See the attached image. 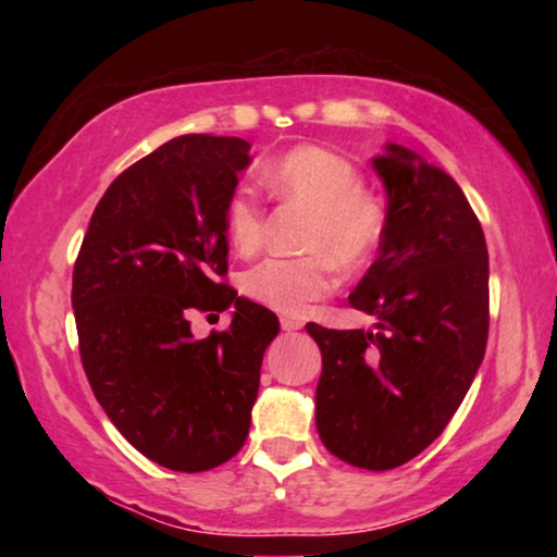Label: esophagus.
<instances>
[{
	"label": "esophagus",
	"instance_id": "34e87169",
	"mask_svg": "<svg viewBox=\"0 0 557 557\" xmlns=\"http://www.w3.org/2000/svg\"><path fill=\"white\" fill-rule=\"evenodd\" d=\"M301 319H292V317H281V330H286V332H296V330H301Z\"/></svg>",
	"mask_w": 557,
	"mask_h": 557
}]
</instances>
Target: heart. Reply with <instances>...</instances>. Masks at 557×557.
Segmentation results:
<instances>
[{"instance_id":"1","label":"heart","mask_w":557,"mask_h":557,"mask_svg":"<svg viewBox=\"0 0 557 557\" xmlns=\"http://www.w3.org/2000/svg\"><path fill=\"white\" fill-rule=\"evenodd\" d=\"M261 185L278 202L309 210L299 258H265L243 278V292L258 304L301 317L309 304L337 284L342 269H362L377 256L391 227V208L375 189L362 187L360 170L337 151L299 144L261 170ZM263 205L246 185L235 187L225 202V231L233 248L248 256L261 248Z\"/></svg>"}]
</instances>
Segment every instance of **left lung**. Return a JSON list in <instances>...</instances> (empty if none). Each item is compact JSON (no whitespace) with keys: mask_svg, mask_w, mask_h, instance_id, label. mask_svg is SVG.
I'll return each instance as SVG.
<instances>
[{"mask_svg":"<svg viewBox=\"0 0 557 557\" xmlns=\"http://www.w3.org/2000/svg\"><path fill=\"white\" fill-rule=\"evenodd\" d=\"M383 177L391 227L349 307L375 332L307 324L322 349L317 431L337 459L387 471L441 436L484 360L490 253L461 187L398 144Z\"/></svg>","mask_w":557,"mask_h":557,"instance_id":"8db88e82","label":"left lung"}]
</instances>
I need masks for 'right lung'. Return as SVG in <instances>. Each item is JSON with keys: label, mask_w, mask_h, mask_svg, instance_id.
<instances>
[{"label": "right lung", "mask_w": 557, "mask_h": 557, "mask_svg": "<svg viewBox=\"0 0 557 557\" xmlns=\"http://www.w3.org/2000/svg\"><path fill=\"white\" fill-rule=\"evenodd\" d=\"M250 144L187 134L119 174L96 205L73 269L86 377L136 451L172 471L215 469L246 444L278 317L227 286L225 202ZM234 307L195 341L193 310Z\"/></svg>", "instance_id": "add662e5"}]
</instances>
